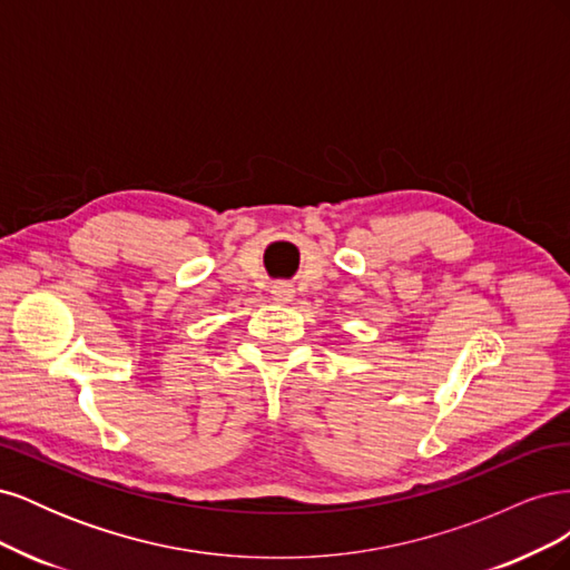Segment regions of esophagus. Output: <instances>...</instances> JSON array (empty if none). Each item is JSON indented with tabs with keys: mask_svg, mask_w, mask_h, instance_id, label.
Here are the masks:
<instances>
[{
	"mask_svg": "<svg viewBox=\"0 0 570 570\" xmlns=\"http://www.w3.org/2000/svg\"><path fill=\"white\" fill-rule=\"evenodd\" d=\"M271 295H273V299H278V302H292V297H295V287H292L289 283H273L271 285Z\"/></svg>",
	"mask_w": 570,
	"mask_h": 570,
	"instance_id": "34e87169",
	"label": "esophagus"
}]
</instances>
